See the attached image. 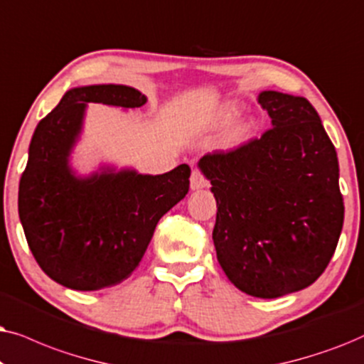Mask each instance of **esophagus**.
<instances>
[{
	"label": "esophagus",
	"mask_w": 364,
	"mask_h": 364,
	"mask_svg": "<svg viewBox=\"0 0 364 364\" xmlns=\"http://www.w3.org/2000/svg\"><path fill=\"white\" fill-rule=\"evenodd\" d=\"M190 185H191V190H201V188H205L208 185L205 174H203L200 169H195V171L191 173Z\"/></svg>",
	"instance_id": "34e87169"
}]
</instances>
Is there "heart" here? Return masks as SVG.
<instances>
[{"label": "heart", "instance_id": "1", "mask_svg": "<svg viewBox=\"0 0 364 364\" xmlns=\"http://www.w3.org/2000/svg\"><path fill=\"white\" fill-rule=\"evenodd\" d=\"M236 116H238V108H236L235 105H228L220 113V121L221 123H230L231 119L236 118ZM245 132H246V126H240V128H236L235 132H232V138L235 139L240 138Z\"/></svg>", "mask_w": 364, "mask_h": 364}]
</instances>
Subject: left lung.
<instances>
[{
	"label": "left lung",
	"instance_id": "obj_1",
	"mask_svg": "<svg viewBox=\"0 0 364 364\" xmlns=\"http://www.w3.org/2000/svg\"><path fill=\"white\" fill-rule=\"evenodd\" d=\"M273 128L200 168L216 198V256L228 279L256 298L313 284L331 261L345 220L336 149L306 98L263 91Z\"/></svg>",
	"mask_w": 364,
	"mask_h": 364
}]
</instances>
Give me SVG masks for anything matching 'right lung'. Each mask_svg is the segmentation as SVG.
<instances>
[{"label":"right lung","mask_w":364,"mask_h":364,"mask_svg":"<svg viewBox=\"0 0 364 364\" xmlns=\"http://www.w3.org/2000/svg\"><path fill=\"white\" fill-rule=\"evenodd\" d=\"M86 103L139 108L146 96L123 85L68 91L33 134L19 179L18 211L40 268L63 287L98 291L138 268L159 218L190 190L191 169L179 164L158 176L105 171L76 178L68 156Z\"/></svg>","instance_id":"add662e5"}]
</instances>
